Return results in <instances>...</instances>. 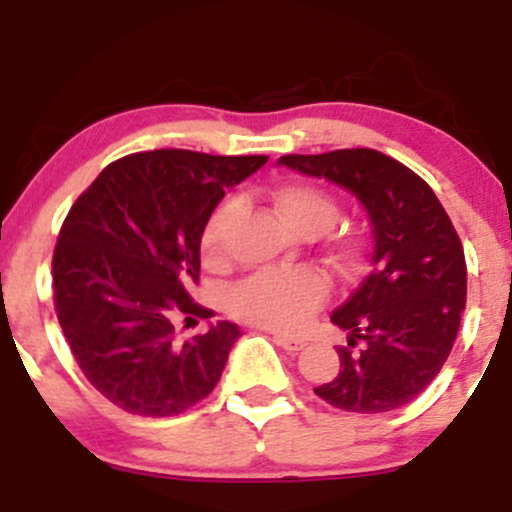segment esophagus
Here are the masks:
<instances>
[{
    "mask_svg": "<svg viewBox=\"0 0 512 512\" xmlns=\"http://www.w3.org/2000/svg\"><path fill=\"white\" fill-rule=\"evenodd\" d=\"M274 342L279 344V346H284V349L289 351V354H296V351H301L303 346H305L303 339L289 337V334H274Z\"/></svg>",
    "mask_w": 512,
    "mask_h": 512,
    "instance_id": "esophagus-1",
    "label": "esophagus"
}]
</instances>
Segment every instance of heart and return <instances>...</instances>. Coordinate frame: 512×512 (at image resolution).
<instances>
[{
    "mask_svg": "<svg viewBox=\"0 0 512 512\" xmlns=\"http://www.w3.org/2000/svg\"><path fill=\"white\" fill-rule=\"evenodd\" d=\"M274 209L291 231L301 236H320L330 231L339 216V204L332 195L308 182H289L272 195ZM238 204L226 202L211 214L202 233V260L209 267H221L228 255V236L236 223ZM332 262L339 269L356 267L361 260V240L349 233L330 238ZM330 293L325 274L315 269L293 272H260L228 293V310L238 320L267 327L276 332H296L320 308Z\"/></svg>",
    "mask_w": 512,
    "mask_h": 512,
    "instance_id": "1",
    "label": "heart"
}]
</instances>
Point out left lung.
I'll return each instance as SVG.
<instances>
[{"mask_svg":"<svg viewBox=\"0 0 512 512\" xmlns=\"http://www.w3.org/2000/svg\"><path fill=\"white\" fill-rule=\"evenodd\" d=\"M279 163L346 187L373 223V269L332 313L362 351L339 346L337 378L315 395L356 414L414 402L448 361L467 303V264L450 216L426 180L375 149L289 154Z\"/></svg>","mask_w":512,"mask_h":512,"instance_id":"8db88e82","label":"left lung"}]
</instances>
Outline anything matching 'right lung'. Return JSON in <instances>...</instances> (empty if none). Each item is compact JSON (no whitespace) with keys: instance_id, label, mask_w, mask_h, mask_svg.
Returning a JSON list of instances; mask_svg holds the SVG:
<instances>
[{"instance_id":"right-lung-1","label":"right lung","mask_w":512,"mask_h":512,"mask_svg":"<svg viewBox=\"0 0 512 512\" xmlns=\"http://www.w3.org/2000/svg\"><path fill=\"white\" fill-rule=\"evenodd\" d=\"M264 163L187 149L129 154L69 209L52 255L55 313L88 383L127 414H182L219 383L238 325L216 322L180 342L173 322L214 315L190 296L204 226L228 187Z\"/></svg>"}]
</instances>
